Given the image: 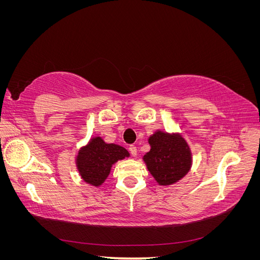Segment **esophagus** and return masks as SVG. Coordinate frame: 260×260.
<instances>
[{
	"label": "esophagus",
	"instance_id": "1",
	"mask_svg": "<svg viewBox=\"0 0 260 260\" xmlns=\"http://www.w3.org/2000/svg\"><path fill=\"white\" fill-rule=\"evenodd\" d=\"M129 151H130V153H131L132 156H137L138 149H137V146H136V145H130V146H129Z\"/></svg>",
	"mask_w": 260,
	"mask_h": 260
}]
</instances>
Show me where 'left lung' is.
<instances>
[{"label":"left lung","mask_w":260,"mask_h":260,"mask_svg":"<svg viewBox=\"0 0 260 260\" xmlns=\"http://www.w3.org/2000/svg\"><path fill=\"white\" fill-rule=\"evenodd\" d=\"M148 143L151 151L144 155V161L159 184L175 183L190 170L191 152L182 137L157 131L148 139Z\"/></svg>","instance_id":"8db88e82"}]
</instances>
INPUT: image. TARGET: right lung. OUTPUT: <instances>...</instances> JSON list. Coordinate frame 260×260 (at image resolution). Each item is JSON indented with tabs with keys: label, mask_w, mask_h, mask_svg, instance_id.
<instances>
[{
	"label": "right lung",
	"mask_w": 260,
	"mask_h": 260,
	"mask_svg": "<svg viewBox=\"0 0 260 260\" xmlns=\"http://www.w3.org/2000/svg\"><path fill=\"white\" fill-rule=\"evenodd\" d=\"M128 156V151L122 146L107 144L96 137L79 152L77 167L85 182L99 186L108 177L112 165Z\"/></svg>",
	"instance_id": "right-lung-1"
}]
</instances>
